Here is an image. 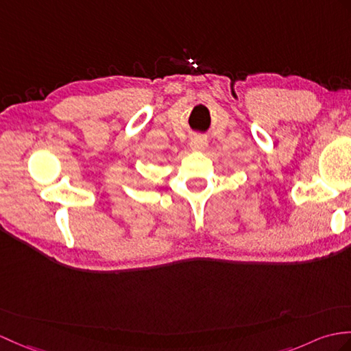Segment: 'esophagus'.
Returning a JSON list of instances; mask_svg holds the SVG:
<instances>
[{"label": "esophagus", "mask_w": 351, "mask_h": 351, "mask_svg": "<svg viewBox=\"0 0 351 351\" xmlns=\"http://www.w3.org/2000/svg\"><path fill=\"white\" fill-rule=\"evenodd\" d=\"M190 146H191V149H194V151H205L208 148V142H206V138L197 136V137L191 138Z\"/></svg>", "instance_id": "34e87169"}]
</instances>
